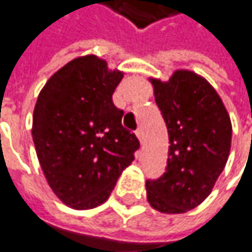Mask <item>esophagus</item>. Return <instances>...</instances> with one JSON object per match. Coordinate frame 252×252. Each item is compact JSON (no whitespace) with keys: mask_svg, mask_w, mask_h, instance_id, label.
Segmentation results:
<instances>
[{"mask_svg":"<svg viewBox=\"0 0 252 252\" xmlns=\"http://www.w3.org/2000/svg\"><path fill=\"white\" fill-rule=\"evenodd\" d=\"M136 136H137L139 142H143V130H142V129H137V130H136Z\"/></svg>","mask_w":252,"mask_h":252,"instance_id":"esophagus-1","label":"esophagus"}]
</instances>
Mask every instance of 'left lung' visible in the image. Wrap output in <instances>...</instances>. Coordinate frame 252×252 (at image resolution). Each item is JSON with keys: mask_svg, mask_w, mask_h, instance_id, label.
Listing matches in <instances>:
<instances>
[{"mask_svg": "<svg viewBox=\"0 0 252 252\" xmlns=\"http://www.w3.org/2000/svg\"><path fill=\"white\" fill-rule=\"evenodd\" d=\"M150 82L170 146L163 176L146 182L147 201L160 213L182 214L207 198L225 167L231 120L216 89L191 70H176L167 82Z\"/></svg>", "mask_w": 252, "mask_h": 252, "instance_id": "8db88e82", "label": "left lung"}]
</instances>
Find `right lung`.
Masks as SVG:
<instances>
[{
	"label": "right lung",
	"mask_w": 252,
	"mask_h": 252,
	"mask_svg": "<svg viewBox=\"0 0 252 252\" xmlns=\"http://www.w3.org/2000/svg\"><path fill=\"white\" fill-rule=\"evenodd\" d=\"M123 72L105 59H72L45 83L32 118V139L45 179L76 210L105 203L140 143L122 126L112 94Z\"/></svg>",
	"instance_id": "add662e5"
}]
</instances>
